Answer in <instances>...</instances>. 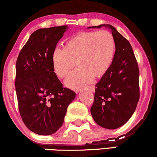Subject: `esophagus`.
I'll return each instance as SVG.
<instances>
[{
	"instance_id": "34e87169",
	"label": "esophagus",
	"mask_w": 157,
	"mask_h": 157,
	"mask_svg": "<svg viewBox=\"0 0 157 157\" xmlns=\"http://www.w3.org/2000/svg\"><path fill=\"white\" fill-rule=\"evenodd\" d=\"M86 89L89 90V91H91V92H94V91H95V86H89V87L86 88Z\"/></svg>"
}]
</instances>
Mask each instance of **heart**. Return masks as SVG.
Wrapping results in <instances>:
<instances>
[{
	"instance_id": "1",
	"label": "heart",
	"mask_w": 157,
	"mask_h": 157,
	"mask_svg": "<svg viewBox=\"0 0 157 157\" xmlns=\"http://www.w3.org/2000/svg\"><path fill=\"white\" fill-rule=\"evenodd\" d=\"M116 41L106 30L80 32L68 39L64 48H55L52 54L54 72L59 78L69 75L75 62L77 68L71 74L66 85L79 89L105 75L112 64Z\"/></svg>"
}]
</instances>
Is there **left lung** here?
<instances>
[{"mask_svg":"<svg viewBox=\"0 0 157 157\" xmlns=\"http://www.w3.org/2000/svg\"><path fill=\"white\" fill-rule=\"evenodd\" d=\"M116 41V52L109 71L96 84L91 113L101 127L116 129L126 123L135 111L140 99L138 63L130 43L109 24ZM91 28V27H89Z\"/></svg>","mask_w":157,"mask_h":157,"instance_id":"1","label":"left lung"}]
</instances>
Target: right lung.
I'll return each instance as SVG.
<instances>
[{"mask_svg": "<svg viewBox=\"0 0 157 157\" xmlns=\"http://www.w3.org/2000/svg\"><path fill=\"white\" fill-rule=\"evenodd\" d=\"M68 26L34 32L20 52L16 62L15 90L20 114L32 132L51 135L64 122L75 91L63 87L54 72L52 54Z\"/></svg>", "mask_w": 157, "mask_h": 157, "instance_id": "obj_1", "label": "right lung"}]
</instances>
